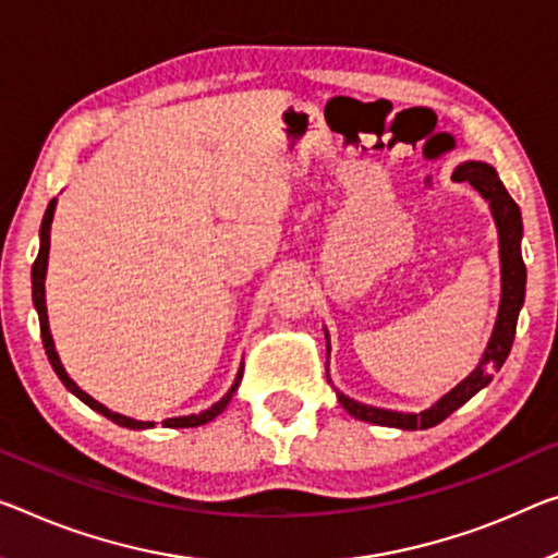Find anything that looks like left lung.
Instances as JSON below:
<instances>
[{"label": "left lung", "mask_w": 558, "mask_h": 558, "mask_svg": "<svg viewBox=\"0 0 558 558\" xmlns=\"http://www.w3.org/2000/svg\"><path fill=\"white\" fill-rule=\"evenodd\" d=\"M453 179H459V182H469L478 194L484 196L488 209H492L496 231H499L501 299H499V314H496L492 339H488V344L484 349L482 359H478L474 372H471L466 379H461L451 391L444 393L436 404L418 411V414H411V411L368 407L337 389L339 404L344 407L351 416L359 418V422L404 428V432H416V428H432L436 424H441L444 418L453 414L459 407H464L474 393L488 387V381L494 379V374L504 366L511 351L519 312L521 306H524V296H526V267H524V259H521V239H524L521 211L517 207V202L509 196L507 186L501 184L496 169L492 165H486V161H461V165L453 169ZM324 333H327V351H329V331L324 329ZM327 376H329V368H327Z\"/></svg>", "instance_id": "obj_1"}]
</instances>
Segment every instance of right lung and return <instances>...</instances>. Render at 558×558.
Instances as JSON below:
<instances>
[{
    "label": "right lung",
    "mask_w": 558,
    "mask_h": 558,
    "mask_svg": "<svg viewBox=\"0 0 558 558\" xmlns=\"http://www.w3.org/2000/svg\"><path fill=\"white\" fill-rule=\"evenodd\" d=\"M54 209H57V199H51L47 211H45V219H41V229H39V254H37V259H34V264H32V302H34V308H37V314H39L41 341H45V351H47V356H49V364L57 372L59 379H62L64 387L70 389L76 399H82L89 409L99 411V414H105L107 418H111V422L119 424V426H126V428H151L154 422H136V418H130V416H124V414H117V411H111L105 404H99L97 399H92L87 391H82L80 387H76V384L70 379V374H66V368L62 366V362H59V354H57V349H54V339H51V331H49L47 296H45V279H47V264H49V231H51V219H54ZM242 372H244V368L239 366V374H236L234 384H231V389L217 401V404H211L209 409L199 411V414L165 418V422H161V424L171 426V428H184V426H202V424L211 422L214 416H219L221 411L229 407L231 397H234V391L239 389V381H242Z\"/></svg>",
    "instance_id": "1"
}]
</instances>
